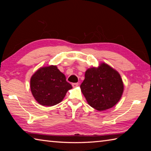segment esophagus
Listing matches in <instances>:
<instances>
[{"mask_svg": "<svg viewBox=\"0 0 151 151\" xmlns=\"http://www.w3.org/2000/svg\"><path fill=\"white\" fill-rule=\"evenodd\" d=\"M78 85H79L78 83H73L72 84V86H73L74 88H75V87H76V86H78Z\"/></svg>", "mask_w": 151, "mask_h": 151, "instance_id": "obj_1", "label": "esophagus"}]
</instances>
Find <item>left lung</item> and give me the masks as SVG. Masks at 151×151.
<instances>
[{"instance_id": "1", "label": "left lung", "mask_w": 151, "mask_h": 151, "mask_svg": "<svg viewBox=\"0 0 151 151\" xmlns=\"http://www.w3.org/2000/svg\"><path fill=\"white\" fill-rule=\"evenodd\" d=\"M80 87L88 104L99 111L113 107L124 91L120 74L105 63L88 68Z\"/></svg>"}]
</instances>
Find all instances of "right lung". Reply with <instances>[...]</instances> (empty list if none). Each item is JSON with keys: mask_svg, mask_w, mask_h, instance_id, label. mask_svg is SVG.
<instances>
[{"mask_svg": "<svg viewBox=\"0 0 151 151\" xmlns=\"http://www.w3.org/2000/svg\"><path fill=\"white\" fill-rule=\"evenodd\" d=\"M30 91L40 105L52 106L63 100L72 85L56 65L42 66L30 78Z\"/></svg>", "mask_w": 151, "mask_h": 151, "instance_id": "1", "label": "right lung"}]
</instances>
